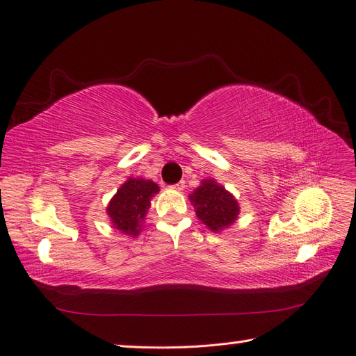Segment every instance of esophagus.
Returning <instances> with one entry per match:
<instances>
[{"instance_id": "1", "label": "esophagus", "mask_w": 356, "mask_h": 356, "mask_svg": "<svg viewBox=\"0 0 356 356\" xmlns=\"http://www.w3.org/2000/svg\"><path fill=\"white\" fill-rule=\"evenodd\" d=\"M184 187H186V182H184V181H179V182H177V184L172 186V188H175V190H178V191L184 190Z\"/></svg>"}]
</instances>
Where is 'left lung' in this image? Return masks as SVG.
Wrapping results in <instances>:
<instances>
[{"instance_id":"1","label":"left lung","mask_w":356,"mask_h":356,"mask_svg":"<svg viewBox=\"0 0 356 356\" xmlns=\"http://www.w3.org/2000/svg\"><path fill=\"white\" fill-rule=\"evenodd\" d=\"M195 203L197 217L212 232H218L234 222L239 213V204L224 187L213 179L202 181V186L190 196Z\"/></svg>"}]
</instances>
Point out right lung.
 <instances>
[{
	"label": "right lung",
	"instance_id": "obj_1",
	"mask_svg": "<svg viewBox=\"0 0 356 356\" xmlns=\"http://www.w3.org/2000/svg\"><path fill=\"white\" fill-rule=\"evenodd\" d=\"M157 191L159 186L153 181L129 178L106 208L114 227L124 234L138 236L149 208V200Z\"/></svg>",
	"mask_w": 356,
	"mask_h": 356
}]
</instances>
